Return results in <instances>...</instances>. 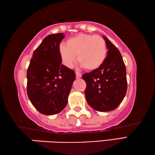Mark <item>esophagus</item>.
<instances>
[{
  "instance_id": "1",
  "label": "esophagus",
  "mask_w": 155,
  "mask_h": 155,
  "mask_svg": "<svg viewBox=\"0 0 155 155\" xmlns=\"http://www.w3.org/2000/svg\"><path fill=\"white\" fill-rule=\"evenodd\" d=\"M75 75H76V78H80L82 77V73H80L79 72H75Z\"/></svg>"
}]
</instances>
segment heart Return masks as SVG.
<instances>
[{
    "instance_id": "1",
    "label": "heart",
    "mask_w": 155,
    "mask_h": 155,
    "mask_svg": "<svg viewBox=\"0 0 155 155\" xmlns=\"http://www.w3.org/2000/svg\"><path fill=\"white\" fill-rule=\"evenodd\" d=\"M107 45L104 38L98 35L80 33L67 41V46L59 47V54L64 66L71 68L78 61L88 71L101 66L107 56Z\"/></svg>"
}]
</instances>
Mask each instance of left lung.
Segmentation results:
<instances>
[{
    "label": "left lung",
    "mask_w": 155,
    "mask_h": 155,
    "mask_svg": "<svg viewBox=\"0 0 155 155\" xmlns=\"http://www.w3.org/2000/svg\"><path fill=\"white\" fill-rule=\"evenodd\" d=\"M106 42L107 57L101 67L82 78L86 83L87 103L99 112L115 110L123 101L127 89V72L123 57L118 48L104 36Z\"/></svg>",
    "instance_id": "8db88e82"
}]
</instances>
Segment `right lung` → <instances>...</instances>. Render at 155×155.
Returning <instances> with one entry per match:
<instances>
[{
  "label": "right lung",
  "instance_id": "obj_1",
  "mask_svg": "<svg viewBox=\"0 0 155 155\" xmlns=\"http://www.w3.org/2000/svg\"><path fill=\"white\" fill-rule=\"evenodd\" d=\"M62 33L50 35L34 51L27 70V94L40 113L54 115L67 104L75 80L73 70L61 64L59 45Z\"/></svg>",
  "mask_w": 155,
  "mask_h": 155
}]
</instances>
